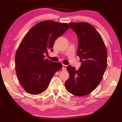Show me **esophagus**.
Wrapping results in <instances>:
<instances>
[{
	"label": "esophagus",
	"mask_w": 122,
	"mask_h": 122,
	"mask_svg": "<svg viewBox=\"0 0 122 122\" xmlns=\"http://www.w3.org/2000/svg\"><path fill=\"white\" fill-rule=\"evenodd\" d=\"M66 65H64V64H63L62 65V69L63 71H65V70H66Z\"/></svg>",
	"instance_id": "34e87169"
}]
</instances>
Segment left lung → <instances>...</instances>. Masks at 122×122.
Instances as JSON below:
<instances>
[{"label":"left lung","mask_w":122,"mask_h":122,"mask_svg":"<svg viewBox=\"0 0 122 122\" xmlns=\"http://www.w3.org/2000/svg\"><path fill=\"white\" fill-rule=\"evenodd\" d=\"M78 38L79 69L66 66L69 78L65 86L68 92L81 97L89 94L101 82L107 66V51L103 40L93 25L86 22L70 23Z\"/></svg>","instance_id":"8db88e82"}]
</instances>
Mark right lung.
Instances as JSON below:
<instances>
[{
	"label": "right lung",
	"mask_w": 122,
	"mask_h": 122,
	"mask_svg": "<svg viewBox=\"0 0 122 122\" xmlns=\"http://www.w3.org/2000/svg\"><path fill=\"white\" fill-rule=\"evenodd\" d=\"M69 28L67 23L41 21L23 39L16 52L15 69L20 84L28 93L44 92L56 71L61 69V63L45 59L44 54L53 51L54 41Z\"/></svg>",
	"instance_id": "obj_1"
}]
</instances>
